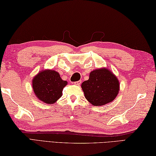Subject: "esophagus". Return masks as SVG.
<instances>
[{
    "label": "esophagus",
    "instance_id": "1",
    "mask_svg": "<svg viewBox=\"0 0 156 156\" xmlns=\"http://www.w3.org/2000/svg\"><path fill=\"white\" fill-rule=\"evenodd\" d=\"M81 81H75V82H74V84L75 85H76V86H79V85H80V83H81Z\"/></svg>",
    "mask_w": 156,
    "mask_h": 156
}]
</instances>
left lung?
I'll list each match as a JSON object with an SVG mask.
<instances>
[{
    "label": "left lung",
    "mask_w": 156,
    "mask_h": 156,
    "mask_svg": "<svg viewBox=\"0 0 156 156\" xmlns=\"http://www.w3.org/2000/svg\"><path fill=\"white\" fill-rule=\"evenodd\" d=\"M81 88L88 102L94 106H102L116 98L119 83L110 70L102 68L91 72L89 79L82 83Z\"/></svg>",
    "instance_id": "1"
}]
</instances>
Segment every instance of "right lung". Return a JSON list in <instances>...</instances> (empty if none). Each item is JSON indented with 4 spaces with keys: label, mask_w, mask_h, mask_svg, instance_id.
Returning <instances> with one entry per match:
<instances>
[{
    "label": "right lung",
    "mask_w": 156,
    "mask_h": 156,
    "mask_svg": "<svg viewBox=\"0 0 156 156\" xmlns=\"http://www.w3.org/2000/svg\"><path fill=\"white\" fill-rule=\"evenodd\" d=\"M67 81L61 79L58 72L43 70L32 79V88L40 101L47 104H54L62 94L63 88Z\"/></svg>",
    "instance_id": "1"
}]
</instances>
